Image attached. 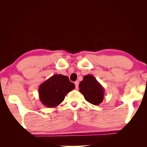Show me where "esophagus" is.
Instances as JSON below:
<instances>
[{
	"mask_svg": "<svg viewBox=\"0 0 147 147\" xmlns=\"http://www.w3.org/2000/svg\"><path fill=\"white\" fill-rule=\"evenodd\" d=\"M74 84H75V88H76V89H78V84H79L78 81L75 82V83H74Z\"/></svg>",
	"mask_w": 147,
	"mask_h": 147,
	"instance_id": "esophagus-1",
	"label": "esophagus"
}]
</instances>
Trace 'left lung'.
I'll use <instances>...</instances> for the list:
<instances>
[{
  "instance_id": "obj_1",
  "label": "left lung",
  "mask_w": 147,
  "mask_h": 147,
  "mask_svg": "<svg viewBox=\"0 0 147 147\" xmlns=\"http://www.w3.org/2000/svg\"><path fill=\"white\" fill-rule=\"evenodd\" d=\"M79 91L86 100L93 105L97 106L103 101L104 88L91 74L84 76L79 84Z\"/></svg>"
}]
</instances>
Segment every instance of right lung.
Segmentation results:
<instances>
[{"mask_svg": "<svg viewBox=\"0 0 147 147\" xmlns=\"http://www.w3.org/2000/svg\"><path fill=\"white\" fill-rule=\"evenodd\" d=\"M75 88L67 76L54 74L39 87V97L47 108H55L63 101L66 94Z\"/></svg>", "mask_w": 147, "mask_h": 147, "instance_id": "1", "label": "right lung"}]
</instances>
